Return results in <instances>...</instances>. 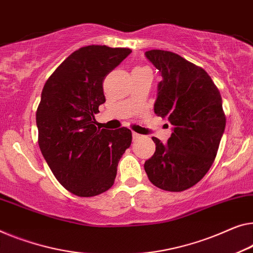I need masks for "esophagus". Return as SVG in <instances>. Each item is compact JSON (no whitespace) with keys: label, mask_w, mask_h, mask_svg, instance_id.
<instances>
[{"label":"esophagus","mask_w":253,"mask_h":253,"mask_svg":"<svg viewBox=\"0 0 253 253\" xmlns=\"http://www.w3.org/2000/svg\"><path fill=\"white\" fill-rule=\"evenodd\" d=\"M141 137H142V135H139V134L135 133V131H134V133H133V139H134V141H137V139H139Z\"/></svg>","instance_id":"obj_1"}]
</instances>
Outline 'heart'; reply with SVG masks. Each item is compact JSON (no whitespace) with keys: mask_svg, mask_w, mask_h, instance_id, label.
Segmentation results:
<instances>
[{"mask_svg":"<svg viewBox=\"0 0 253 253\" xmlns=\"http://www.w3.org/2000/svg\"><path fill=\"white\" fill-rule=\"evenodd\" d=\"M143 68L144 67H137V68H135V69H143Z\"/></svg>","mask_w":253,"mask_h":253,"instance_id":"b5f03b06","label":"heart"}]
</instances>
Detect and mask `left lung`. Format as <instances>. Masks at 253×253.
Returning <instances> with one entry per match:
<instances>
[{
	"instance_id": "1",
	"label": "left lung",
	"mask_w": 253,
	"mask_h": 253,
	"mask_svg": "<svg viewBox=\"0 0 253 253\" xmlns=\"http://www.w3.org/2000/svg\"><path fill=\"white\" fill-rule=\"evenodd\" d=\"M145 55L163 77L154 112L174 131L167 144L152 137L156 152L144 169L153 185L182 192L205 177L217 156L226 126L221 96L207 71L180 55L163 50Z\"/></svg>"
}]
</instances>
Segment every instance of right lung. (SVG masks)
I'll use <instances>...</instances> for the list:
<instances>
[{
    "label": "right lung",
    "instance_id": "obj_1",
    "mask_svg": "<svg viewBox=\"0 0 253 253\" xmlns=\"http://www.w3.org/2000/svg\"><path fill=\"white\" fill-rule=\"evenodd\" d=\"M130 52L105 45L78 48L43 87L36 111L41 152L58 182L78 197H95L114 185L131 144L130 129H104L94 118L105 102L103 81Z\"/></svg>",
    "mask_w": 253,
    "mask_h": 253
}]
</instances>
